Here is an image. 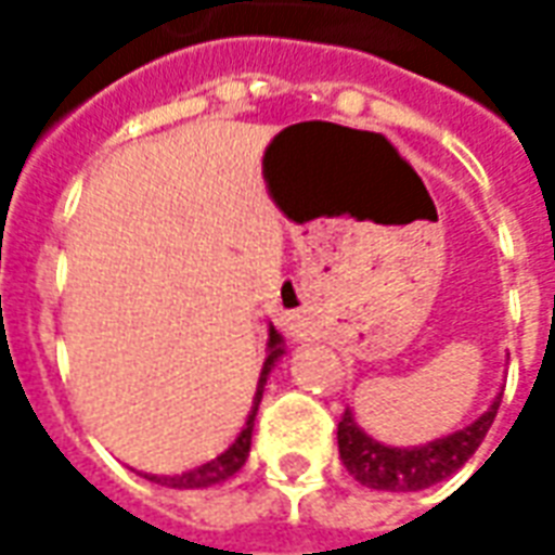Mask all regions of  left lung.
I'll use <instances>...</instances> for the list:
<instances>
[{"label":"left lung","instance_id":"left-lung-1","mask_svg":"<svg viewBox=\"0 0 555 555\" xmlns=\"http://www.w3.org/2000/svg\"><path fill=\"white\" fill-rule=\"evenodd\" d=\"M500 401L502 396L493 398V404L473 425L446 434L440 440H430L425 446H408V449L372 440L357 425L353 413L345 410V416L338 422V454H341L350 476L365 488L398 490V493L401 490H425L457 473L476 454L485 434L493 425V418H496Z\"/></svg>","mask_w":555,"mask_h":555}]
</instances>
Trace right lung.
Wrapping results in <instances>:
<instances>
[{
	"label": "right lung",
	"instance_id": "add662e5",
	"mask_svg": "<svg viewBox=\"0 0 555 555\" xmlns=\"http://www.w3.org/2000/svg\"><path fill=\"white\" fill-rule=\"evenodd\" d=\"M282 353H285V338L279 336L276 330L270 326V338H267V360H264V369H261V377H258L253 410H249L246 425H243V430L237 434V440L231 442L225 452L217 454V457H214V461H207V464L195 466V469H186V473H181V476H145L147 481H157V485H166V488L193 490V488H210V485H219V481H225V478L234 476V473L246 464V457H249L255 413H258V404H261V396H264L267 377H270V372H273V365H276Z\"/></svg>",
	"mask_w": 555,
	"mask_h": 555
}]
</instances>
